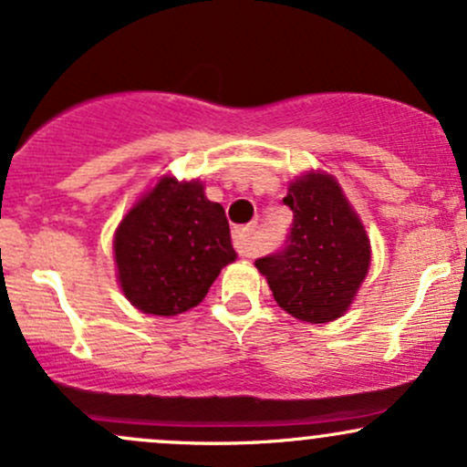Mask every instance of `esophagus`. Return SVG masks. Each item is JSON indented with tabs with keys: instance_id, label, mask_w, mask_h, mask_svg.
Segmentation results:
<instances>
[{
	"instance_id": "esophagus-1",
	"label": "esophagus",
	"mask_w": 467,
	"mask_h": 467,
	"mask_svg": "<svg viewBox=\"0 0 467 467\" xmlns=\"http://www.w3.org/2000/svg\"><path fill=\"white\" fill-rule=\"evenodd\" d=\"M233 244L239 256H244V259H252V256L256 254V250H259V244H256V226H245V228L234 230Z\"/></svg>"
}]
</instances>
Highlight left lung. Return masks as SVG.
I'll return each instance as SVG.
<instances>
[{
	"label": "left lung",
	"instance_id": "obj_1",
	"mask_svg": "<svg viewBox=\"0 0 467 467\" xmlns=\"http://www.w3.org/2000/svg\"><path fill=\"white\" fill-rule=\"evenodd\" d=\"M283 203L294 215L285 241L254 265L287 314L305 323H329L349 307L367 276V233L331 175L292 182Z\"/></svg>",
	"mask_w": 467,
	"mask_h": 467
}]
</instances>
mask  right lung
<instances>
[{
  "label": "right lung",
  "mask_w": 467,
  "mask_h": 467,
  "mask_svg": "<svg viewBox=\"0 0 467 467\" xmlns=\"http://www.w3.org/2000/svg\"><path fill=\"white\" fill-rule=\"evenodd\" d=\"M125 296L144 314L175 316L203 301L234 261L222 203L200 182L162 178L122 219L114 239Z\"/></svg>",
  "instance_id": "obj_1"
}]
</instances>
